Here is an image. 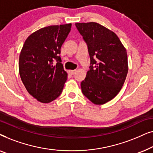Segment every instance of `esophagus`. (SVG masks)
Masks as SVG:
<instances>
[{
  "mask_svg": "<svg viewBox=\"0 0 153 153\" xmlns=\"http://www.w3.org/2000/svg\"><path fill=\"white\" fill-rule=\"evenodd\" d=\"M76 72V70H70V71H69V72H70V74H72V75L74 74H75V72Z\"/></svg>",
  "mask_w": 153,
  "mask_h": 153,
  "instance_id": "34e87169",
  "label": "esophagus"
}]
</instances>
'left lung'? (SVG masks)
Returning <instances> with one entry per match:
<instances>
[{"label": "left lung", "instance_id": "1", "mask_svg": "<svg viewBox=\"0 0 153 153\" xmlns=\"http://www.w3.org/2000/svg\"><path fill=\"white\" fill-rule=\"evenodd\" d=\"M86 42L90 70L81 87L83 95L95 104H104L116 97L128 72L127 51L116 33L96 22L76 23Z\"/></svg>", "mask_w": 153, "mask_h": 153}]
</instances>
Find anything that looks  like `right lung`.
I'll return each instance as SVG.
<instances>
[{"mask_svg": "<svg viewBox=\"0 0 153 153\" xmlns=\"http://www.w3.org/2000/svg\"><path fill=\"white\" fill-rule=\"evenodd\" d=\"M71 26L68 24L39 29L29 35L21 51V79L28 93L42 103L56 100L68 79L59 54ZM54 59L57 61L56 65Z\"/></svg>", "mask_w": 153, "mask_h": 153, "instance_id": "obj_1", "label": "right lung"}]
</instances>
